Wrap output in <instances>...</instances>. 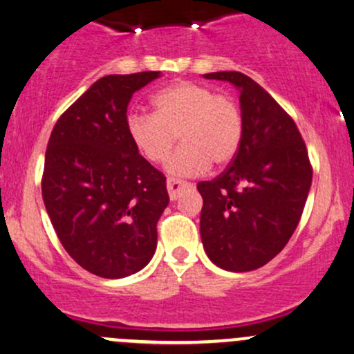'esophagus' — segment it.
Returning <instances> with one entry per match:
<instances>
[{"label":"esophagus","instance_id":"34e87169","mask_svg":"<svg viewBox=\"0 0 354 354\" xmlns=\"http://www.w3.org/2000/svg\"><path fill=\"white\" fill-rule=\"evenodd\" d=\"M187 187H189V183H187V181L173 180V178H169V180H167V192H169V198L176 200L178 196H180L181 189Z\"/></svg>","mask_w":354,"mask_h":354}]
</instances>
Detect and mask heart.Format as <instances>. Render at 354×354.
Returning a JSON list of instances; mask_svg holds the SVG:
<instances>
[{"instance_id": "1", "label": "heart", "mask_w": 354, "mask_h": 354, "mask_svg": "<svg viewBox=\"0 0 354 354\" xmlns=\"http://www.w3.org/2000/svg\"><path fill=\"white\" fill-rule=\"evenodd\" d=\"M154 113L130 111L125 130L130 142L149 162L166 161L176 139L183 142L169 158L173 176H198L212 162H232L243 142V115L232 98L205 84L181 81L152 96Z\"/></svg>"}]
</instances>
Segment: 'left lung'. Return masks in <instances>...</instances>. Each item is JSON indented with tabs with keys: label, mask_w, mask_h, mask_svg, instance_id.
<instances>
[{
	"label": "left lung",
	"mask_w": 354,
	"mask_h": 354,
	"mask_svg": "<svg viewBox=\"0 0 354 354\" xmlns=\"http://www.w3.org/2000/svg\"><path fill=\"white\" fill-rule=\"evenodd\" d=\"M239 89L243 142L221 176L196 185L200 236L208 259L241 273L265 266L299 225L312 185L307 149L286 111L236 71L203 74Z\"/></svg>",
	"instance_id": "left-lung-1"
}]
</instances>
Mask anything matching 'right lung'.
Segmentation results:
<instances>
[{
  "instance_id": "1",
  "label": "right lung",
  "mask_w": 354,
  "mask_h": 354,
  "mask_svg": "<svg viewBox=\"0 0 354 354\" xmlns=\"http://www.w3.org/2000/svg\"><path fill=\"white\" fill-rule=\"evenodd\" d=\"M159 76L100 77L61 115L47 144V214L68 254L96 277H129L156 252L166 176L130 142L125 118L133 93Z\"/></svg>"
}]
</instances>
